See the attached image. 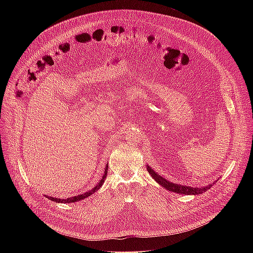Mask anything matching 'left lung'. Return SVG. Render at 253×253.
Wrapping results in <instances>:
<instances>
[{"label": "left lung", "mask_w": 253, "mask_h": 253, "mask_svg": "<svg viewBox=\"0 0 253 253\" xmlns=\"http://www.w3.org/2000/svg\"><path fill=\"white\" fill-rule=\"evenodd\" d=\"M147 170L148 172L151 174V176L154 178L155 181H157L161 186H163L164 188H166L167 190L171 191V192H175V193H179V194H185V195H197V194H201L205 191H207L208 189H210V187H212V184L207 185L205 187H201V188H197V187H190V186H186V185H179L173 182L168 181L164 177L160 176L159 174H157L151 167H149L147 165ZM216 183V181L214 182Z\"/></svg>", "instance_id": "left-lung-1"}]
</instances>
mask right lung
I'll use <instances>...</instances> for the list:
<instances>
[{
  "label": "right lung",
  "mask_w": 253,
  "mask_h": 253,
  "mask_svg": "<svg viewBox=\"0 0 253 253\" xmlns=\"http://www.w3.org/2000/svg\"><path fill=\"white\" fill-rule=\"evenodd\" d=\"M107 172H108V165H106V168H105V171H104V174H103L102 179L100 180V181L98 182V184H97L93 189H91V190L88 191V192H85V193L80 194V195H77V196H72V197L67 198V199L54 198V197H52V196H47V195H46V197H47L48 199L52 200V201L57 202V203H73V202L80 201V200H82V199H84V198L89 197L90 195H92L93 193H95L96 191H98V190L100 189V187L103 185V183H104V181H105V179H106V177H107Z\"/></svg>",
  "instance_id": "1"
}]
</instances>
